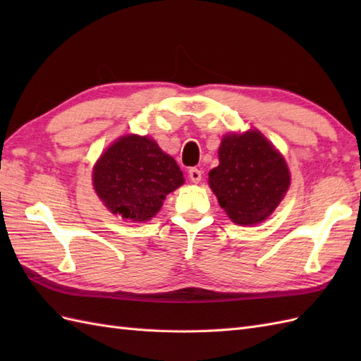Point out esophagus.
Here are the masks:
<instances>
[{"mask_svg":"<svg viewBox=\"0 0 361 361\" xmlns=\"http://www.w3.org/2000/svg\"><path fill=\"white\" fill-rule=\"evenodd\" d=\"M189 178L192 183H200L202 181V171L197 167L189 169Z\"/></svg>","mask_w":361,"mask_h":361,"instance_id":"obj_1","label":"esophagus"}]
</instances>
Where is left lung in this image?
Wrapping results in <instances>:
<instances>
[{"label":"left lung","instance_id":"8db88e82","mask_svg":"<svg viewBox=\"0 0 361 361\" xmlns=\"http://www.w3.org/2000/svg\"><path fill=\"white\" fill-rule=\"evenodd\" d=\"M219 161L209 186L228 217L243 226L270 217L290 186L287 163L273 144L259 130L226 135Z\"/></svg>","mask_w":361,"mask_h":361}]
</instances>
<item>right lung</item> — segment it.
<instances>
[{
    "instance_id": "1",
    "label": "right lung",
    "mask_w": 361,
    "mask_h": 361,
    "mask_svg": "<svg viewBox=\"0 0 361 361\" xmlns=\"http://www.w3.org/2000/svg\"><path fill=\"white\" fill-rule=\"evenodd\" d=\"M183 183L175 159L147 136H121L93 169V186L106 209L133 221L155 217L166 195Z\"/></svg>"
}]
</instances>
